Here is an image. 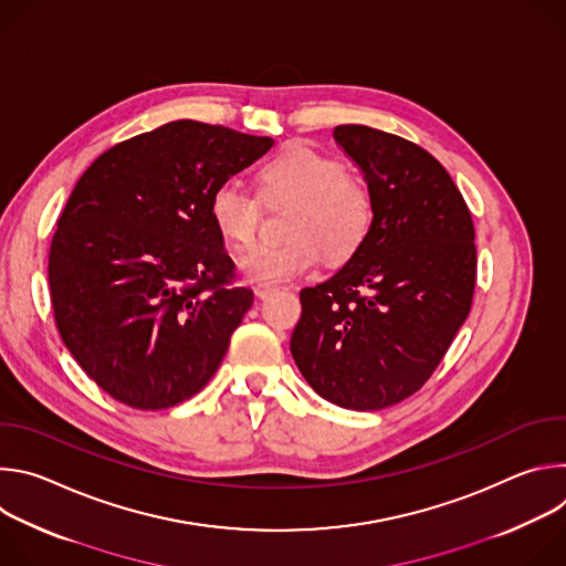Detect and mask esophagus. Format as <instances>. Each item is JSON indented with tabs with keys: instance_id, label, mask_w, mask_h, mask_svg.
Listing matches in <instances>:
<instances>
[{
	"instance_id": "34e87169",
	"label": "esophagus",
	"mask_w": 566,
	"mask_h": 566,
	"mask_svg": "<svg viewBox=\"0 0 566 566\" xmlns=\"http://www.w3.org/2000/svg\"><path fill=\"white\" fill-rule=\"evenodd\" d=\"M275 291H277V286H273V284H258V286H255L258 297H269V295H273Z\"/></svg>"
}]
</instances>
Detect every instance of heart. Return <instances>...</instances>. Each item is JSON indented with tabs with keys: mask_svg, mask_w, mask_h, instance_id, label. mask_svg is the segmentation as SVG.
<instances>
[{
	"mask_svg": "<svg viewBox=\"0 0 566 566\" xmlns=\"http://www.w3.org/2000/svg\"><path fill=\"white\" fill-rule=\"evenodd\" d=\"M262 199L293 201L286 234L277 247H258L239 269L251 282L277 284L304 275L319 262L352 260L371 234L376 201L369 186L347 172L340 158L306 143H291L258 172ZM239 179L219 181L208 201L210 219L237 249H249L260 230L264 203Z\"/></svg>",
	"mask_w": 566,
	"mask_h": 566,
	"instance_id": "obj_1",
	"label": "heart"
}]
</instances>
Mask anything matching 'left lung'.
I'll return each instance as SVG.
<instances>
[{
    "instance_id": "obj_1",
    "label": "left lung",
    "mask_w": 566,
    "mask_h": 566,
    "mask_svg": "<svg viewBox=\"0 0 566 566\" xmlns=\"http://www.w3.org/2000/svg\"><path fill=\"white\" fill-rule=\"evenodd\" d=\"M334 138L365 172L376 219L334 277L300 291L291 354L322 398L371 412L419 391L468 317L474 226L446 168L417 143L367 125H338Z\"/></svg>"
}]
</instances>
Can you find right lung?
Segmentation results:
<instances>
[{"mask_svg":"<svg viewBox=\"0 0 566 566\" xmlns=\"http://www.w3.org/2000/svg\"><path fill=\"white\" fill-rule=\"evenodd\" d=\"M269 136L175 120L101 154L75 184L49 251L62 343L112 398L179 406L206 387L253 304L208 210L212 188Z\"/></svg>","mask_w":566,"mask_h":566,"instance_id":"add662e5","label":"right lung"}]
</instances>
